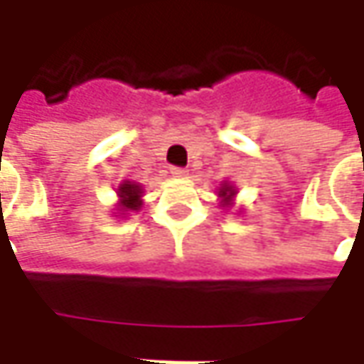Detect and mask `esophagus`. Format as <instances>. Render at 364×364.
Wrapping results in <instances>:
<instances>
[{"instance_id": "1", "label": "esophagus", "mask_w": 364, "mask_h": 364, "mask_svg": "<svg viewBox=\"0 0 364 364\" xmlns=\"http://www.w3.org/2000/svg\"><path fill=\"white\" fill-rule=\"evenodd\" d=\"M170 174L176 176V178H184V176L188 174V170H184V168H170Z\"/></svg>"}]
</instances>
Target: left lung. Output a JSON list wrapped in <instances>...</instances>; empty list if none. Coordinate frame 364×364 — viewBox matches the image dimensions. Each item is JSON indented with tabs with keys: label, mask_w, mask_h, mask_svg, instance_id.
I'll use <instances>...</instances> for the list:
<instances>
[{
	"label": "left lung",
	"mask_w": 364,
	"mask_h": 364,
	"mask_svg": "<svg viewBox=\"0 0 364 364\" xmlns=\"http://www.w3.org/2000/svg\"><path fill=\"white\" fill-rule=\"evenodd\" d=\"M235 194H237V190L231 184H220V188H218V198H220V204L223 206H231L232 198H235Z\"/></svg>",
	"instance_id": "left-lung-1"
}]
</instances>
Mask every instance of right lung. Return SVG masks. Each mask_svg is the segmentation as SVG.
I'll return each instance as SVG.
<instances>
[{"mask_svg": "<svg viewBox=\"0 0 364 364\" xmlns=\"http://www.w3.org/2000/svg\"><path fill=\"white\" fill-rule=\"evenodd\" d=\"M117 196H119V210L121 215H129V213H137L141 208V196H144V188L135 182L123 180L117 188Z\"/></svg>", "mask_w": 364, "mask_h": 364, "instance_id": "obj_1", "label": "right lung"}]
</instances>
